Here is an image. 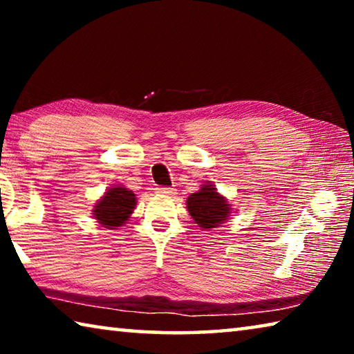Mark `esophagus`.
Listing matches in <instances>:
<instances>
[{
  "label": "esophagus",
  "mask_w": 354,
  "mask_h": 354,
  "mask_svg": "<svg viewBox=\"0 0 354 354\" xmlns=\"http://www.w3.org/2000/svg\"><path fill=\"white\" fill-rule=\"evenodd\" d=\"M156 192L160 195H175V189L173 187H156Z\"/></svg>",
  "instance_id": "1"
}]
</instances>
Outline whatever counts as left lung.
Instances as JSON below:
<instances>
[{
  "mask_svg": "<svg viewBox=\"0 0 354 354\" xmlns=\"http://www.w3.org/2000/svg\"><path fill=\"white\" fill-rule=\"evenodd\" d=\"M187 211L195 223L203 230H211L227 220L231 214V205L225 196H221L211 183L203 184V187L187 198Z\"/></svg>",
  "mask_w": 354,
  "mask_h": 354,
  "instance_id": "obj_1",
  "label": "left lung"
}]
</instances>
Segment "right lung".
Here are the masks:
<instances>
[{"label":"right lung","instance_id":"right-lung-1","mask_svg":"<svg viewBox=\"0 0 354 354\" xmlns=\"http://www.w3.org/2000/svg\"><path fill=\"white\" fill-rule=\"evenodd\" d=\"M136 195L123 185L111 187L95 203L93 217L101 226L107 230H117L118 226L127 223L136 207Z\"/></svg>","mask_w":354,"mask_h":354}]
</instances>
